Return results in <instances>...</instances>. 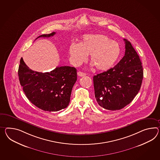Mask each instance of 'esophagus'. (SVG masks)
I'll list each match as a JSON object with an SVG mask.
<instances>
[{"instance_id":"1","label":"esophagus","mask_w":160,"mask_h":160,"mask_svg":"<svg viewBox=\"0 0 160 160\" xmlns=\"http://www.w3.org/2000/svg\"><path fill=\"white\" fill-rule=\"evenodd\" d=\"M78 76H80V77H82V76H86V73H83V72H80V71H79V72H78Z\"/></svg>"}]
</instances>
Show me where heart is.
<instances>
[{"instance_id":"heart-1","label":"heart","mask_w":160,"mask_h":160,"mask_svg":"<svg viewBox=\"0 0 160 160\" xmlns=\"http://www.w3.org/2000/svg\"><path fill=\"white\" fill-rule=\"evenodd\" d=\"M121 53L118 43L103 35L84 36L79 44L73 43L69 48L70 61L74 66H79L90 54L91 65L98 70L110 69L117 61Z\"/></svg>"}]
</instances>
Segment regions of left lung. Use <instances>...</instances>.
<instances>
[{"label":"left lung","mask_w":160,"mask_h":160,"mask_svg":"<svg viewBox=\"0 0 160 160\" xmlns=\"http://www.w3.org/2000/svg\"><path fill=\"white\" fill-rule=\"evenodd\" d=\"M124 56L115 66L94 76L95 97L99 105L109 110L124 108L140 90L143 78L140 58L130 42L124 39Z\"/></svg>","instance_id":"1"}]
</instances>
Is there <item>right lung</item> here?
<instances>
[{
  "label": "right lung",
  "instance_id": "1",
  "mask_svg": "<svg viewBox=\"0 0 160 160\" xmlns=\"http://www.w3.org/2000/svg\"><path fill=\"white\" fill-rule=\"evenodd\" d=\"M55 34L54 32L44 34L36 39ZM18 74L26 97L39 109L57 112L69 105L72 90L77 80V70L74 67H57L50 72L42 73L29 69L21 58Z\"/></svg>",
  "mask_w": 160,
  "mask_h": 160
}]
</instances>
